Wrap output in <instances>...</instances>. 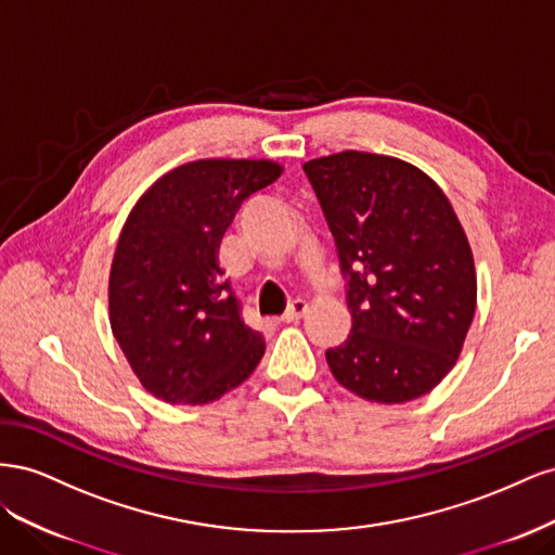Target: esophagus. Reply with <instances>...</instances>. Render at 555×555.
<instances>
[{
	"instance_id": "esophagus-1",
	"label": "esophagus",
	"mask_w": 555,
	"mask_h": 555,
	"mask_svg": "<svg viewBox=\"0 0 555 555\" xmlns=\"http://www.w3.org/2000/svg\"><path fill=\"white\" fill-rule=\"evenodd\" d=\"M306 310H308V304H306V300H300V298H298V300H294V304H292L287 310H284V314H282V322H284V324L298 322V319L306 314Z\"/></svg>"
}]
</instances>
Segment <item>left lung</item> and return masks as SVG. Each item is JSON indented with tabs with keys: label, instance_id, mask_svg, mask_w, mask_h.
<instances>
[{
	"label": "left lung",
	"instance_id": "8db88e82",
	"mask_svg": "<svg viewBox=\"0 0 555 555\" xmlns=\"http://www.w3.org/2000/svg\"><path fill=\"white\" fill-rule=\"evenodd\" d=\"M338 249L351 331L326 349L371 402L428 393L456 363L477 306L473 249L449 198L396 157L347 150L304 164Z\"/></svg>",
	"mask_w": 555,
	"mask_h": 555
}]
</instances>
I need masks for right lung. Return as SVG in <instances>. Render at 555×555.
I'll return each instance as SVG.
<instances>
[{"label": "right lung", "instance_id": "1", "mask_svg": "<svg viewBox=\"0 0 555 555\" xmlns=\"http://www.w3.org/2000/svg\"><path fill=\"white\" fill-rule=\"evenodd\" d=\"M280 173L266 159H198L159 178L129 212L111 266V328L159 400L206 405L261 361V333L241 319L217 247L243 201Z\"/></svg>", "mask_w": 555, "mask_h": 555}]
</instances>
